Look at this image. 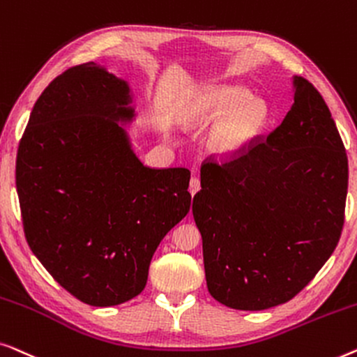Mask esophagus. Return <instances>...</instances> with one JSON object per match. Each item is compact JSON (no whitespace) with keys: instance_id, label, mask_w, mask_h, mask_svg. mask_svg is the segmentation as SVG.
I'll return each mask as SVG.
<instances>
[{"instance_id":"esophagus-1","label":"esophagus","mask_w":357,"mask_h":357,"mask_svg":"<svg viewBox=\"0 0 357 357\" xmlns=\"http://www.w3.org/2000/svg\"><path fill=\"white\" fill-rule=\"evenodd\" d=\"M200 189V181H199V178H190V183H189V192H190V195H194L195 192H197V190Z\"/></svg>"}]
</instances>
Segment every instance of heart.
<instances>
[{
    "instance_id": "b5f03b06",
    "label": "heart",
    "mask_w": 357,
    "mask_h": 357,
    "mask_svg": "<svg viewBox=\"0 0 357 357\" xmlns=\"http://www.w3.org/2000/svg\"><path fill=\"white\" fill-rule=\"evenodd\" d=\"M248 98V90L238 85L207 89L194 108L184 114L183 123H210L225 114L208 135V150L222 158L236 157L249 149L267 121L265 105L257 98Z\"/></svg>"
}]
</instances>
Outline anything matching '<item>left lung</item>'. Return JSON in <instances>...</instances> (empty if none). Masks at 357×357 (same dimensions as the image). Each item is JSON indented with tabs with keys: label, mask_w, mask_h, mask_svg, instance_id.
Masks as SVG:
<instances>
[{
	"label": "left lung",
	"mask_w": 357,
	"mask_h": 357,
	"mask_svg": "<svg viewBox=\"0 0 357 357\" xmlns=\"http://www.w3.org/2000/svg\"><path fill=\"white\" fill-rule=\"evenodd\" d=\"M293 84V107L267 139L200 168L192 213L207 288L231 309L288 303L324 267L343 231V140L319 90L304 77Z\"/></svg>",
	"instance_id": "8db88e82"
}]
</instances>
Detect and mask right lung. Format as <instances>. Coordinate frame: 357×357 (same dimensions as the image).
<instances>
[{
  "instance_id": "obj_1",
  "label": "right lung",
  "mask_w": 357,
  "mask_h": 357,
  "mask_svg": "<svg viewBox=\"0 0 357 357\" xmlns=\"http://www.w3.org/2000/svg\"><path fill=\"white\" fill-rule=\"evenodd\" d=\"M130 89L95 63L43 90L19 142L16 188L26 239L48 273L85 304L142 293L150 260L190 208L188 168H149L119 121Z\"/></svg>"
}]
</instances>
